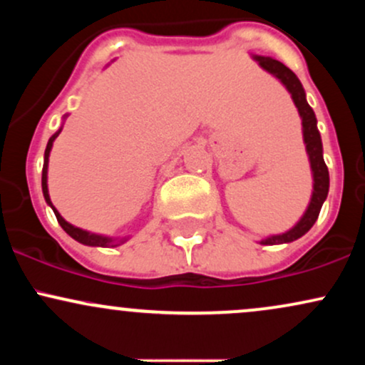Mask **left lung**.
Wrapping results in <instances>:
<instances>
[{"label":"left lung","instance_id":"obj_1","mask_svg":"<svg viewBox=\"0 0 365 365\" xmlns=\"http://www.w3.org/2000/svg\"><path fill=\"white\" fill-rule=\"evenodd\" d=\"M252 58L259 63V66H261L262 70H266L267 73L274 75V77L278 78L284 87H287V91L292 94V99L293 103H295L297 110H299L300 118H302L304 144H305V150H307L309 163H311L312 182H314L311 202H309V206L305 209L302 217H300V220L297 221L288 232L278 233V235H269L259 242V244L262 245L290 244V242L305 235V233L312 228V225L316 223L317 216H319V211L322 204H324L326 197H328V190H329L328 166H326L324 158H322V142H321L319 130H317L316 115H314L312 108L309 106L307 99H305V91L302 83L299 81V77H297L288 66H284L282 61L274 60V58L259 56V54H254Z\"/></svg>","mask_w":365,"mask_h":365}]
</instances>
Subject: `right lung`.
I'll return each instance as SVG.
<instances>
[{
    "mask_svg": "<svg viewBox=\"0 0 365 365\" xmlns=\"http://www.w3.org/2000/svg\"><path fill=\"white\" fill-rule=\"evenodd\" d=\"M66 118V115H65ZM63 128V127H61ZM61 128L58 130L56 133H53L51 139L48 140V145H46V150H44V165H43V194H44V199L46 202H48V206L53 209L54 216H56L58 223L61 225V228L65 230L66 233H68L70 237L73 238V240L81 242L83 245H89V247H118L121 244H125V242L128 240L130 237H121V238H113V237H106V235H98V233H92V232H87V230H82L78 228V226H73L70 225L68 221L63 217L60 212H58V209L53 206L51 199H49V190H48V163H49V153H51V148H53V142L56 139L58 135H60Z\"/></svg>",
    "mask_w": 365,
    "mask_h": 365,
    "instance_id": "1",
    "label": "right lung"
}]
</instances>
